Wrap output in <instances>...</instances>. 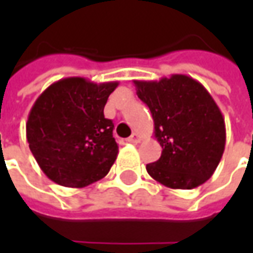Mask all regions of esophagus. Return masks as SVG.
<instances>
[{"label":"esophagus","mask_w":253,"mask_h":253,"mask_svg":"<svg viewBox=\"0 0 253 253\" xmlns=\"http://www.w3.org/2000/svg\"><path fill=\"white\" fill-rule=\"evenodd\" d=\"M127 141L130 143H139L141 142V135H139L138 132H132L131 137L127 138Z\"/></svg>","instance_id":"obj_1"}]
</instances>
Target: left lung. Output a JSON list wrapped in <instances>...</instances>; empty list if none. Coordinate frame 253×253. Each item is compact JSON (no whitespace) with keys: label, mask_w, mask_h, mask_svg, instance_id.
I'll return each mask as SVG.
<instances>
[{"label":"left lung","mask_w":253,"mask_h":253,"mask_svg":"<svg viewBox=\"0 0 253 253\" xmlns=\"http://www.w3.org/2000/svg\"><path fill=\"white\" fill-rule=\"evenodd\" d=\"M154 121L161 157L146 165L163 186L191 190L207 181L222 159L225 121L206 88L184 74L160 81H134Z\"/></svg>","instance_id":"1"}]
</instances>
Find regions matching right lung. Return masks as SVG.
I'll list each match as a JSON object with an SVG mask.
<instances>
[{
    "mask_svg": "<svg viewBox=\"0 0 253 253\" xmlns=\"http://www.w3.org/2000/svg\"><path fill=\"white\" fill-rule=\"evenodd\" d=\"M118 84L67 77L36 99L27 121V141L50 180L83 188L110 172L119 149L104 105Z\"/></svg>",
    "mask_w": 253,
    "mask_h": 253,
    "instance_id": "add662e5",
    "label": "right lung"
}]
</instances>
